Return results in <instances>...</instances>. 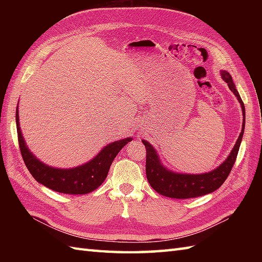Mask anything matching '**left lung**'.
<instances>
[{
    "label": "left lung",
    "mask_w": 262,
    "mask_h": 262,
    "mask_svg": "<svg viewBox=\"0 0 262 262\" xmlns=\"http://www.w3.org/2000/svg\"><path fill=\"white\" fill-rule=\"evenodd\" d=\"M221 74L222 79L227 83V85L231 89V91L235 94L238 102L241 103L242 113L244 116L241 134L238 136L234 147H233L232 152L229 155V158H227L224 162L214 171L203 174H181L169 171L160 163L157 151L153 148L151 144H148L146 141H142L146 148L145 169L147 180L154 190L162 194V196L178 199H187L204 196V194L213 192L223 185V182L226 180V178L229 177L233 165L235 163L238 148H240L244 133L246 108H244V103L242 101L240 94H238L237 90L235 89V84L234 82H233L232 76L230 75L229 72L222 71Z\"/></svg>",
    "instance_id": "1"
}]
</instances>
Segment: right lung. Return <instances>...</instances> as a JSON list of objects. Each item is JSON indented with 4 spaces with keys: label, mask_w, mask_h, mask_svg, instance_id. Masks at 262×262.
<instances>
[{
    "label": "right lung",
    "mask_w": 262,
    "mask_h": 262,
    "mask_svg": "<svg viewBox=\"0 0 262 262\" xmlns=\"http://www.w3.org/2000/svg\"><path fill=\"white\" fill-rule=\"evenodd\" d=\"M16 132L22 159L31 176L54 191L69 194H84L96 190L107 178L116 155L132 138H125L109 144L90 162L73 169H55L41 163L29 152L19 127L18 109L15 111Z\"/></svg>",
    "instance_id": "right-lung-1"
}]
</instances>
